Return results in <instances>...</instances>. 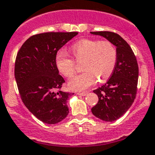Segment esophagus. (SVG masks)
I'll return each instance as SVG.
<instances>
[{
  "label": "esophagus",
  "instance_id": "obj_1",
  "mask_svg": "<svg viewBox=\"0 0 155 155\" xmlns=\"http://www.w3.org/2000/svg\"><path fill=\"white\" fill-rule=\"evenodd\" d=\"M78 94L80 95V96H85V95L87 94V91H84V92H78Z\"/></svg>",
  "mask_w": 155,
  "mask_h": 155
}]
</instances>
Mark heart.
<instances>
[{"mask_svg":"<svg viewBox=\"0 0 155 155\" xmlns=\"http://www.w3.org/2000/svg\"><path fill=\"white\" fill-rule=\"evenodd\" d=\"M71 51L77 61L83 62L84 71L69 82L71 89L84 91L97 81L107 80L115 68L117 59L116 47L109 41L83 39L72 45ZM58 70L66 78H71L76 72L74 61L64 51H59L55 56Z\"/></svg>","mask_w":155,"mask_h":155,"instance_id":"1","label":"heart"}]
</instances>
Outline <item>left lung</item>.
Masks as SVG:
<instances>
[{
	"instance_id": "8db88e82",
	"label": "left lung",
	"mask_w": 155,
	"mask_h": 155,
	"mask_svg": "<svg viewBox=\"0 0 155 155\" xmlns=\"http://www.w3.org/2000/svg\"><path fill=\"white\" fill-rule=\"evenodd\" d=\"M91 33L105 38L117 49L115 68L107 83L93 91L98 97V102L91 108L95 117L105 121H114L126 113L135 99L138 64L130 45L119 35L110 31Z\"/></svg>"
}]
</instances>
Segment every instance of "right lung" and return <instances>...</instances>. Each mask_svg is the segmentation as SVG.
Here are the masks:
<instances>
[{
    "instance_id": "obj_1",
    "label": "right lung",
    "mask_w": 155,
    "mask_h": 155,
    "mask_svg": "<svg viewBox=\"0 0 155 155\" xmlns=\"http://www.w3.org/2000/svg\"><path fill=\"white\" fill-rule=\"evenodd\" d=\"M78 32H47L30 37L18 51L15 77L23 103L44 123L54 124L69 113L68 98L61 91L65 82L55 62L58 51Z\"/></svg>"
}]
</instances>
